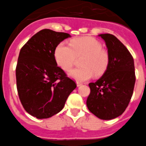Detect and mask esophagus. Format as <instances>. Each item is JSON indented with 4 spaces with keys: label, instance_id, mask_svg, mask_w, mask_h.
Returning a JSON list of instances; mask_svg holds the SVG:
<instances>
[{
    "label": "esophagus",
    "instance_id": "34e87169",
    "mask_svg": "<svg viewBox=\"0 0 146 146\" xmlns=\"http://www.w3.org/2000/svg\"><path fill=\"white\" fill-rule=\"evenodd\" d=\"M82 84H83V83H81V82H78V81H77V82H76V85H77V86H81Z\"/></svg>",
    "mask_w": 146,
    "mask_h": 146
}]
</instances>
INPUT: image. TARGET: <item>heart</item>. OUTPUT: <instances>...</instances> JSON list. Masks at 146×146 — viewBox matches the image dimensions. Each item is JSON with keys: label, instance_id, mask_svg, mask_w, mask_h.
I'll return each mask as SVG.
<instances>
[{"label": "heart", "instance_id": "1", "mask_svg": "<svg viewBox=\"0 0 146 146\" xmlns=\"http://www.w3.org/2000/svg\"><path fill=\"white\" fill-rule=\"evenodd\" d=\"M102 48L100 42L94 38H78L73 39L70 44L64 41L60 43L55 48L54 57L58 66L68 70L74 65L76 57L85 55L82 62L84 68H74L68 72L71 78L84 81L91 78L94 73L100 76L107 70L109 54Z\"/></svg>", "mask_w": 146, "mask_h": 146}]
</instances>
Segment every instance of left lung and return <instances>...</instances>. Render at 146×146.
I'll return each instance as SVG.
<instances>
[{
  "label": "left lung",
  "mask_w": 146,
  "mask_h": 146,
  "mask_svg": "<svg viewBox=\"0 0 146 146\" xmlns=\"http://www.w3.org/2000/svg\"><path fill=\"white\" fill-rule=\"evenodd\" d=\"M98 36L106 42L110 62L100 78L89 84L91 92L86 106L98 118L111 120L121 115L129 103L135 84V65L128 49L115 36Z\"/></svg>",
  "instance_id": "obj_1"
}]
</instances>
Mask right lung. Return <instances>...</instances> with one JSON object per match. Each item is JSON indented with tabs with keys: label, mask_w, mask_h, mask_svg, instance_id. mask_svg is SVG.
I'll list each match as a JSON object with an SVG mask.
<instances>
[{
	"label": "right lung",
	"mask_w": 146,
	"mask_h": 146,
	"mask_svg": "<svg viewBox=\"0 0 146 146\" xmlns=\"http://www.w3.org/2000/svg\"><path fill=\"white\" fill-rule=\"evenodd\" d=\"M70 37L44 29L21 48L16 68L18 94L25 111L37 119H48L61 111L76 88L54 57L57 46Z\"/></svg>",
	"instance_id": "right-lung-1"
}]
</instances>
